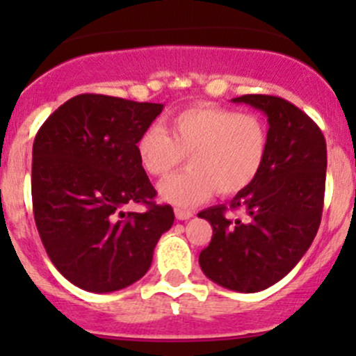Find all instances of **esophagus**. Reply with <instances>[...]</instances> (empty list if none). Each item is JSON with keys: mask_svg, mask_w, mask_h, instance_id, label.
I'll list each match as a JSON object with an SVG mask.
<instances>
[{"mask_svg": "<svg viewBox=\"0 0 356 356\" xmlns=\"http://www.w3.org/2000/svg\"><path fill=\"white\" fill-rule=\"evenodd\" d=\"M175 217H177V220H189V218L193 217V211L175 210Z\"/></svg>", "mask_w": 356, "mask_h": 356, "instance_id": "esophagus-1", "label": "esophagus"}]
</instances>
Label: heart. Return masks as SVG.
<instances>
[{
	"label": "heart",
	"mask_w": 356,
	"mask_h": 356,
	"mask_svg": "<svg viewBox=\"0 0 356 356\" xmlns=\"http://www.w3.org/2000/svg\"><path fill=\"white\" fill-rule=\"evenodd\" d=\"M264 120L222 106H191L170 115L167 129L149 125L136 141L141 167L155 177L174 170L188 155V170L158 184V195L191 208L213 191L229 196L254 182L267 158Z\"/></svg>",
	"instance_id": "b5f03b06"
}]
</instances>
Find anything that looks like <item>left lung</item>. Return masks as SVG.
<instances>
[{"mask_svg":"<svg viewBox=\"0 0 356 356\" xmlns=\"http://www.w3.org/2000/svg\"><path fill=\"white\" fill-rule=\"evenodd\" d=\"M264 111L268 148L261 172L229 203L241 218L225 217L227 207L200 211L211 224L210 245L200 267L215 284L258 293L288 275L318 231L324 208L327 148L318 125L293 103L277 96L232 98Z\"/></svg>","mask_w":356,"mask_h":356,"instance_id":"1","label":"left lung"}]
</instances>
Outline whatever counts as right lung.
Returning <instances> with one entry per match:
<instances>
[{
	"mask_svg": "<svg viewBox=\"0 0 356 356\" xmlns=\"http://www.w3.org/2000/svg\"><path fill=\"white\" fill-rule=\"evenodd\" d=\"M163 110L105 95H79L53 111L32 146V207L49 260L77 288L111 293L148 272L174 224L155 204L136 141ZM143 202L145 214L120 212Z\"/></svg>",
	"mask_w": 356,
	"mask_h": 356,
	"instance_id": "1",
	"label": "right lung"
}]
</instances>
